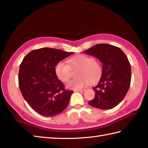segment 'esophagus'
Listing matches in <instances>:
<instances>
[{"label":"esophagus","instance_id":"esophagus-1","mask_svg":"<svg viewBox=\"0 0 148 148\" xmlns=\"http://www.w3.org/2000/svg\"><path fill=\"white\" fill-rule=\"evenodd\" d=\"M85 90V89H79V90H74V92H84Z\"/></svg>","mask_w":148,"mask_h":148}]
</instances>
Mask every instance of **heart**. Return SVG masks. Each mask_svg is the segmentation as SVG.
<instances>
[{"instance_id": "heart-1", "label": "heart", "mask_w": 148, "mask_h": 148, "mask_svg": "<svg viewBox=\"0 0 148 148\" xmlns=\"http://www.w3.org/2000/svg\"><path fill=\"white\" fill-rule=\"evenodd\" d=\"M68 64L63 62L58 63L55 72L58 79L66 82L72 76L71 69H77L76 72L77 77L72 79L66 84V86L71 89H80L86 86L88 82L94 83L101 77L103 72L102 66L95 60L94 58L86 55H78L69 60Z\"/></svg>"}]
</instances>
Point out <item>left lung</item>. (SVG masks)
<instances>
[{"label":"left lung","mask_w":148,"mask_h":148,"mask_svg":"<svg viewBox=\"0 0 148 148\" xmlns=\"http://www.w3.org/2000/svg\"><path fill=\"white\" fill-rule=\"evenodd\" d=\"M103 63V72L93 88L95 97L88 104L94 108L109 110L116 106L128 92L131 83V66L128 58L116 46L101 43L84 51Z\"/></svg>","instance_id":"obj_1"}]
</instances>
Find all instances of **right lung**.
<instances>
[{"label":"right lung","mask_w":148,"mask_h":148,"mask_svg":"<svg viewBox=\"0 0 148 148\" xmlns=\"http://www.w3.org/2000/svg\"><path fill=\"white\" fill-rule=\"evenodd\" d=\"M73 53L48 47L35 49L26 55L20 65L21 93L31 108L42 116H55L69 105L73 91L65 89L55 67Z\"/></svg>","instance_id":"right-lung-1"}]
</instances>
